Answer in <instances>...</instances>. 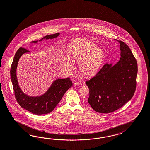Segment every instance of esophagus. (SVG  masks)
<instances>
[{"mask_svg":"<svg viewBox=\"0 0 150 150\" xmlns=\"http://www.w3.org/2000/svg\"><path fill=\"white\" fill-rule=\"evenodd\" d=\"M75 85H80L81 84V82L80 81H76L74 82V83Z\"/></svg>","mask_w":150,"mask_h":150,"instance_id":"1","label":"esophagus"}]
</instances>
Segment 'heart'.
Instances as JSON below:
<instances>
[{
  "label": "heart",
  "instance_id": "heart-1",
  "mask_svg": "<svg viewBox=\"0 0 150 150\" xmlns=\"http://www.w3.org/2000/svg\"><path fill=\"white\" fill-rule=\"evenodd\" d=\"M67 51L70 58L79 62L80 71L86 75L95 74L100 69L105 58V53L102 48L96 47L93 42L85 39L72 42ZM63 65L65 68L70 71L74 68V63L69 58L64 61Z\"/></svg>",
  "mask_w": 150,
  "mask_h": 150
}]
</instances>
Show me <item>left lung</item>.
<instances>
[{
	"mask_svg": "<svg viewBox=\"0 0 150 150\" xmlns=\"http://www.w3.org/2000/svg\"><path fill=\"white\" fill-rule=\"evenodd\" d=\"M120 44L121 57L118 63L105 64L91 79L88 102L96 112L109 113L121 108L132 99L136 90L137 64L129 46Z\"/></svg>",
	"mask_w": 150,
	"mask_h": 150,
	"instance_id": "obj_1",
	"label": "left lung"
}]
</instances>
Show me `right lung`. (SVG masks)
I'll return each instance as SVG.
<instances>
[{
  "mask_svg": "<svg viewBox=\"0 0 150 150\" xmlns=\"http://www.w3.org/2000/svg\"><path fill=\"white\" fill-rule=\"evenodd\" d=\"M59 34L57 33L45 36L39 41L44 39H53L58 36ZM38 41H32L31 43H36ZM29 52L30 51L23 48H20L14 56L10 69V78L14 88L15 96L19 105L30 112L36 115L49 113L53 111L59 103L66 91L73 86V83L69 77L58 79L53 81L48 90L42 95L32 97L24 93L18 85L16 69L21 55Z\"/></svg>",
  "mask_w": 150,
  "mask_h": 150,
  "instance_id": "add662e5",
  "label": "right lung"
}]
</instances>
